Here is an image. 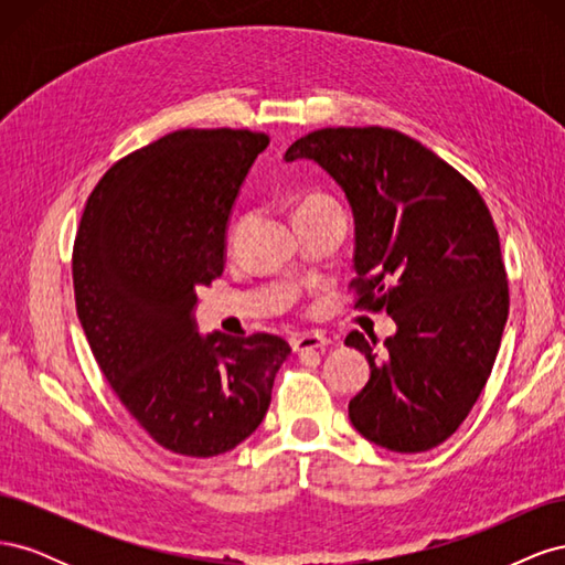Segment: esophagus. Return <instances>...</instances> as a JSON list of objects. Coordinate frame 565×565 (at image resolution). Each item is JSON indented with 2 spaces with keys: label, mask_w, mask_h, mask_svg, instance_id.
<instances>
[{
  "label": "esophagus",
  "mask_w": 565,
  "mask_h": 565,
  "mask_svg": "<svg viewBox=\"0 0 565 565\" xmlns=\"http://www.w3.org/2000/svg\"><path fill=\"white\" fill-rule=\"evenodd\" d=\"M330 344L328 337L322 334H316V332H306V334H299L292 339V351L303 355V353H322L324 347Z\"/></svg>",
  "instance_id": "obj_1"
}]
</instances>
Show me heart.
Wrapping results in <instances>:
<instances>
[{
    "label": "heart",
    "instance_id": "heart-1",
    "mask_svg": "<svg viewBox=\"0 0 565 565\" xmlns=\"http://www.w3.org/2000/svg\"><path fill=\"white\" fill-rule=\"evenodd\" d=\"M330 204H334L330 198H324V195H309V198H303V200L297 204V212H295V214L320 210V207H330Z\"/></svg>",
    "mask_w": 565,
    "mask_h": 565
}]
</instances>
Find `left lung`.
I'll return each instance as SVG.
<instances>
[{
	"mask_svg": "<svg viewBox=\"0 0 565 565\" xmlns=\"http://www.w3.org/2000/svg\"><path fill=\"white\" fill-rule=\"evenodd\" d=\"M287 162L313 160L344 191L355 224V306L386 311L396 334L349 332L370 380L349 403L355 431L391 452H424L467 419L509 316L500 235L481 193L409 136L328 127Z\"/></svg>",
	"mask_w": 565,
	"mask_h": 565,
	"instance_id": "1",
	"label": "left lung"
}]
</instances>
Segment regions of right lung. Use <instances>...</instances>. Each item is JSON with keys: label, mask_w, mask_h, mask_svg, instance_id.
<instances>
[{"label": "right lung", "mask_w": 565, "mask_h": 565, "mask_svg": "<svg viewBox=\"0 0 565 565\" xmlns=\"http://www.w3.org/2000/svg\"><path fill=\"white\" fill-rule=\"evenodd\" d=\"M266 134L181 129L115 162L84 207L73 249L77 316L129 415L162 448L214 457L266 417L289 344L200 334L198 289L226 264L233 204Z\"/></svg>", "instance_id": "add662e5"}]
</instances>
